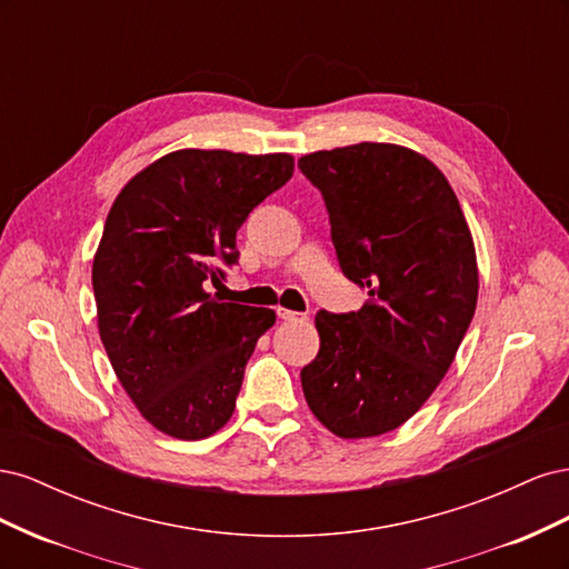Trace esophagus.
<instances>
[{
  "label": "esophagus",
  "instance_id": "34e87169",
  "mask_svg": "<svg viewBox=\"0 0 569 569\" xmlns=\"http://www.w3.org/2000/svg\"><path fill=\"white\" fill-rule=\"evenodd\" d=\"M278 318L284 320V322H299V320H306L303 313H295V311H287V308H278Z\"/></svg>",
  "mask_w": 569,
  "mask_h": 569
}]
</instances>
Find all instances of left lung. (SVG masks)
I'll return each mask as SVG.
<instances>
[{
  "instance_id": "left-lung-1",
  "label": "left lung",
  "mask_w": 569,
  "mask_h": 569,
  "mask_svg": "<svg viewBox=\"0 0 569 569\" xmlns=\"http://www.w3.org/2000/svg\"><path fill=\"white\" fill-rule=\"evenodd\" d=\"M299 168L325 197L343 274L370 297L356 313L316 316L306 403L341 439L380 437L425 406L468 332L479 291L472 232L420 151L360 142L306 153Z\"/></svg>"
}]
</instances>
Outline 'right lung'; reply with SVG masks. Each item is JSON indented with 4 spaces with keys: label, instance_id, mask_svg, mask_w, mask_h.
I'll list each match as a JSON object with an SVG mask.
<instances>
[{
    "label": "right lung",
    "instance_id": "obj_1",
    "mask_svg": "<svg viewBox=\"0 0 569 569\" xmlns=\"http://www.w3.org/2000/svg\"><path fill=\"white\" fill-rule=\"evenodd\" d=\"M295 173L291 153L178 149L120 189L92 261L101 343L140 416L199 441L234 412L270 308L206 291L237 261V230Z\"/></svg>",
    "mask_w": 569,
    "mask_h": 569
}]
</instances>
